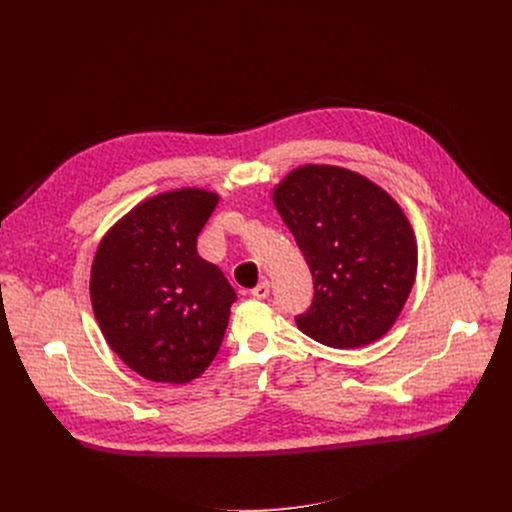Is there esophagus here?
<instances>
[{"mask_svg":"<svg viewBox=\"0 0 512 512\" xmlns=\"http://www.w3.org/2000/svg\"><path fill=\"white\" fill-rule=\"evenodd\" d=\"M270 292H272L270 282L263 280L261 284H257V286L251 290V297H255V299H267V297H270Z\"/></svg>","mask_w":512,"mask_h":512,"instance_id":"1","label":"esophagus"}]
</instances>
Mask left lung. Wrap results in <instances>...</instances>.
Returning <instances> with one entry per match:
<instances>
[{"label":"left lung","mask_w":512,"mask_h":512,"mask_svg":"<svg viewBox=\"0 0 512 512\" xmlns=\"http://www.w3.org/2000/svg\"><path fill=\"white\" fill-rule=\"evenodd\" d=\"M274 203L313 276L303 334L332 348L382 338L405 307L417 272L415 234L378 184L344 168L303 166Z\"/></svg>","instance_id":"left-lung-1"}]
</instances>
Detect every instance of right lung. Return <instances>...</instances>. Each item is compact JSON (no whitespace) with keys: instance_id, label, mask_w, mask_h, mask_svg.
Masks as SVG:
<instances>
[{"instance_id":"obj_1","label":"right lung","mask_w":512,"mask_h":512,"mask_svg":"<svg viewBox=\"0 0 512 512\" xmlns=\"http://www.w3.org/2000/svg\"><path fill=\"white\" fill-rule=\"evenodd\" d=\"M218 195L182 188L134 207L97 249L91 303L112 351L151 382L186 384L218 355L236 292L199 257Z\"/></svg>"}]
</instances>
